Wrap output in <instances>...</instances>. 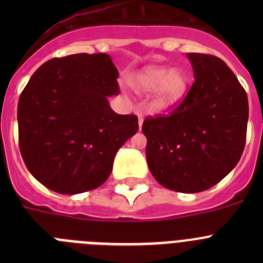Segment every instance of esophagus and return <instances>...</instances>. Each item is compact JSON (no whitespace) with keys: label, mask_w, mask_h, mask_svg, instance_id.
Wrapping results in <instances>:
<instances>
[{"label":"esophagus","mask_w":263,"mask_h":263,"mask_svg":"<svg viewBox=\"0 0 263 263\" xmlns=\"http://www.w3.org/2000/svg\"><path fill=\"white\" fill-rule=\"evenodd\" d=\"M142 124H143V116L142 115H138V126H139V130H141V127H142Z\"/></svg>","instance_id":"34e87169"}]
</instances>
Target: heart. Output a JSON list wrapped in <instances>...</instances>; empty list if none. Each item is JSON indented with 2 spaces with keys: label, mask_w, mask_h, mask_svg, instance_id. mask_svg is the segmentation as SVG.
I'll return each mask as SVG.
<instances>
[{
  "label": "heart",
  "mask_w": 263,
  "mask_h": 263,
  "mask_svg": "<svg viewBox=\"0 0 263 263\" xmlns=\"http://www.w3.org/2000/svg\"><path fill=\"white\" fill-rule=\"evenodd\" d=\"M187 76L179 68L152 66L137 72L130 85L139 95L154 93V106L167 109L178 104L187 90Z\"/></svg>",
  "instance_id": "b5f03b06"
}]
</instances>
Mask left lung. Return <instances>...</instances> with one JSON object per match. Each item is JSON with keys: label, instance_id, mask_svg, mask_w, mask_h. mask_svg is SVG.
<instances>
[{"label": "left lung", "instance_id": "left-lung-1", "mask_svg": "<svg viewBox=\"0 0 263 263\" xmlns=\"http://www.w3.org/2000/svg\"><path fill=\"white\" fill-rule=\"evenodd\" d=\"M195 81L168 116L148 117L146 159L158 183L195 194L217 184L238 163L246 139L249 104L232 69L218 58L187 53Z\"/></svg>", "mask_w": 263, "mask_h": 263}]
</instances>
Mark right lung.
I'll use <instances>...</instances> for the list:
<instances>
[{
    "label": "right lung",
    "mask_w": 263,
    "mask_h": 263,
    "mask_svg": "<svg viewBox=\"0 0 263 263\" xmlns=\"http://www.w3.org/2000/svg\"><path fill=\"white\" fill-rule=\"evenodd\" d=\"M108 53L51 59L31 76L18 101L25 164L42 184L75 195L109 178L118 148L138 130L134 115H117L108 97L120 93Z\"/></svg>",
    "instance_id": "add662e5"
}]
</instances>
